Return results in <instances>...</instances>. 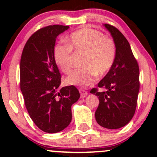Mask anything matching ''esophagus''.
Listing matches in <instances>:
<instances>
[{
    "instance_id": "1",
    "label": "esophagus",
    "mask_w": 157,
    "mask_h": 157,
    "mask_svg": "<svg viewBox=\"0 0 157 157\" xmlns=\"http://www.w3.org/2000/svg\"><path fill=\"white\" fill-rule=\"evenodd\" d=\"M80 93L81 97H82V98H84V97H86L88 95V92L85 89H80Z\"/></svg>"
}]
</instances>
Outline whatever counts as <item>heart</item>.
I'll return each instance as SVG.
<instances>
[{
    "instance_id": "1",
    "label": "heart",
    "mask_w": 157,
    "mask_h": 157,
    "mask_svg": "<svg viewBox=\"0 0 157 157\" xmlns=\"http://www.w3.org/2000/svg\"><path fill=\"white\" fill-rule=\"evenodd\" d=\"M67 45L57 44L53 57L63 72L69 74L74 66V55L83 53L80 65L66 77L68 85L87 86L97 80V75H105L112 67L116 57V45L111 37L99 30L83 26L71 32L66 38Z\"/></svg>"
}]
</instances>
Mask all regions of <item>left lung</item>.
<instances>
[{
	"label": "left lung",
	"mask_w": 157,
	"mask_h": 157,
	"mask_svg": "<svg viewBox=\"0 0 157 157\" xmlns=\"http://www.w3.org/2000/svg\"><path fill=\"white\" fill-rule=\"evenodd\" d=\"M116 45V57L112 67L91 90L100 103L95 112L97 123L108 129H117L127 125L134 117L140 91V69L128 41L116 27L105 24Z\"/></svg>",
	"instance_id": "left-lung-1"
}]
</instances>
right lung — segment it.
Returning <instances> with one entry per match:
<instances>
[{
  "mask_svg": "<svg viewBox=\"0 0 157 157\" xmlns=\"http://www.w3.org/2000/svg\"><path fill=\"white\" fill-rule=\"evenodd\" d=\"M68 26L51 25L32 34L23 48L20 64V86L32 121L48 134L60 132L71 121V105L80 98L75 86L57 92L61 75L53 57L56 37Z\"/></svg>",
  "mask_w": 157,
  "mask_h": 157,
  "instance_id": "1",
  "label": "right lung"
}]
</instances>
